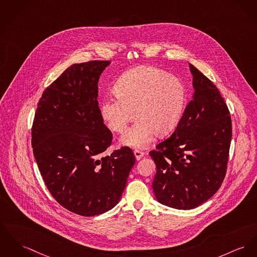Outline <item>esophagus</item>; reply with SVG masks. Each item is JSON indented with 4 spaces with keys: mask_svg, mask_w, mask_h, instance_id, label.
I'll list each match as a JSON object with an SVG mask.
<instances>
[{
    "mask_svg": "<svg viewBox=\"0 0 257 257\" xmlns=\"http://www.w3.org/2000/svg\"><path fill=\"white\" fill-rule=\"evenodd\" d=\"M134 153H135V156H136L137 161H139V160L144 156V152H142V151H140V150H138V149H136Z\"/></svg>",
    "mask_w": 257,
    "mask_h": 257,
    "instance_id": "esophagus-1",
    "label": "esophagus"
}]
</instances>
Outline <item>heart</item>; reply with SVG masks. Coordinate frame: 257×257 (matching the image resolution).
Listing matches in <instances>:
<instances>
[{
	"label": "heart",
	"mask_w": 257,
	"mask_h": 257,
	"mask_svg": "<svg viewBox=\"0 0 257 257\" xmlns=\"http://www.w3.org/2000/svg\"><path fill=\"white\" fill-rule=\"evenodd\" d=\"M117 98L100 104V115L114 133L122 134L137 116L121 143L144 147L153 136H167L182 114L186 92L182 82L167 71L154 66H139L125 72L114 86ZM136 113H134V111Z\"/></svg>",
	"instance_id": "1"
}]
</instances>
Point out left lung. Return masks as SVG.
I'll return each instance as SVG.
<instances>
[{
  "mask_svg": "<svg viewBox=\"0 0 257 257\" xmlns=\"http://www.w3.org/2000/svg\"><path fill=\"white\" fill-rule=\"evenodd\" d=\"M194 94L173 134L150 151L159 203L195 208L222 184L232 138L229 109L218 88L192 64Z\"/></svg>",
  "mask_w": 257,
  "mask_h": 257,
  "instance_id": "8db88e82",
  "label": "left lung"
}]
</instances>
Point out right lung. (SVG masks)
Wrapping results in <instances>:
<instances>
[{
	"instance_id": "obj_1",
	"label": "right lung",
	"mask_w": 257,
	"mask_h": 257,
	"mask_svg": "<svg viewBox=\"0 0 257 257\" xmlns=\"http://www.w3.org/2000/svg\"><path fill=\"white\" fill-rule=\"evenodd\" d=\"M111 62L73 64L43 92L32 125V147L56 202L83 216L99 215L120 201L136 164L130 147L101 156L112 143L98 106V81Z\"/></svg>"
}]
</instances>
